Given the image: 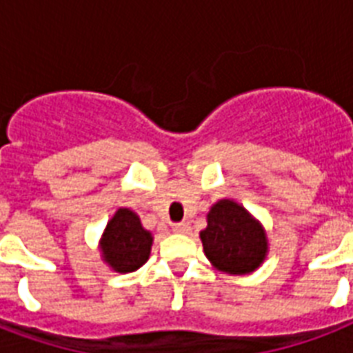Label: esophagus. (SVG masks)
<instances>
[{"label": "esophagus", "mask_w": 353, "mask_h": 353, "mask_svg": "<svg viewBox=\"0 0 353 353\" xmlns=\"http://www.w3.org/2000/svg\"><path fill=\"white\" fill-rule=\"evenodd\" d=\"M172 231L177 232V234H188V232H190V223H187V221L176 223V225L172 227Z\"/></svg>", "instance_id": "34e87169"}]
</instances>
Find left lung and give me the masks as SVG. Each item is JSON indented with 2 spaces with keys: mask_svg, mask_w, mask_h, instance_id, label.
I'll return each instance as SVG.
<instances>
[{
  "mask_svg": "<svg viewBox=\"0 0 353 353\" xmlns=\"http://www.w3.org/2000/svg\"><path fill=\"white\" fill-rule=\"evenodd\" d=\"M205 256L218 271L247 274L268 256V236L240 203L220 199L207 214V229L199 232Z\"/></svg>",
  "mask_w": 353,
  "mask_h": 353,
  "instance_id": "1",
  "label": "left lung"
}]
</instances>
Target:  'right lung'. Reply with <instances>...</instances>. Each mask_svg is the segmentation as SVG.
<instances>
[{"instance_id": "1", "label": "right lung", "mask_w": 353, "mask_h": 353, "mask_svg": "<svg viewBox=\"0 0 353 353\" xmlns=\"http://www.w3.org/2000/svg\"><path fill=\"white\" fill-rule=\"evenodd\" d=\"M152 241L154 236L144 229L133 210L119 209L101 238L102 260L117 273H132L146 263Z\"/></svg>"}]
</instances>
